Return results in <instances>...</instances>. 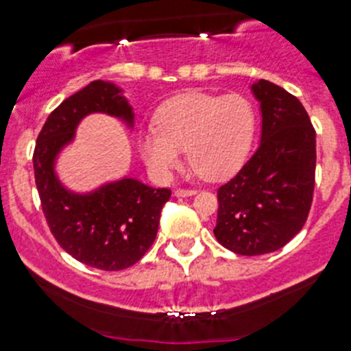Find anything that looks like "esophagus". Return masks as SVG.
I'll return each instance as SVG.
<instances>
[{
  "mask_svg": "<svg viewBox=\"0 0 351 351\" xmlns=\"http://www.w3.org/2000/svg\"><path fill=\"white\" fill-rule=\"evenodd\" d=\"M197 190L195 189H176L175 195L176 197H192L195 195Z\"/></svg>",
  "mask_w": 351,
  "mask_h": 351,
  "instance_id": "esophagus-1",
  "label": "esophagus"
}]
</instances>
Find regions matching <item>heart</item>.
I'll list each match as a JSON object with an SVG mask.
<instances>
[{
    "instance_id": "heart-1",
    "label": "heart",
    "mask_w": 351,
    "mask_h": 351,
    "mask_svg": "<svg viewBox=\"0 0 351 351\" xmlns=\"http://www.w3.org/2000/svg\"><path fill=\"white\" fill-rule=\"evenodd\" d=\"M256 132V112L241 95L190 91L159 108L156 127L143 130L139 149L159 176L182 162L186 149L190 166L200 176L217 180L243 165Z\"/></svg>"
}]
</instances>
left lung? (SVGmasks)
Wrapping results in <instances>:
<instances>
[{
	"instance_id": "left-lung-1",
	"label": "left lung",
	"mask_w": 351,
	"mask_h": 351,
	"mask_svg": "<svg viewBox=\"0 0 351 351\" xmlns=\"http://www.w3.org/2000/svg\"><path fill=\"white\" fill-rule=\"evenodd\" d=\"M261 143L217 190V241L232 253L258 256L284 247L309 215L316 176V130L306 108L284 88L260 80Z\"/></svg>"
}]
</instances>
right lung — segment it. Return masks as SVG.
Segmentation results:
<instances>
[{"mask_svg": "<svg viewBox=\"0 0 351 351\" xmlns=\"http://www.w3.org/2000/svg\"><path fill=\"white\" fill-rule=\"evenodd\" d=\"M104 112L132 125L134 113L115 84L91 81L66 98L45 120L34 149L35 185L52 236L62 250L88 267L117 271L132 267L153 246L169 189L123 178L93 193L67 192L54 173V159L74 137L84 115Z\"/></svg>", "mask_w": 351, "mask_h": 351, "instance_id": "right-lung-1", "label": "right lung"}]
</instances>
